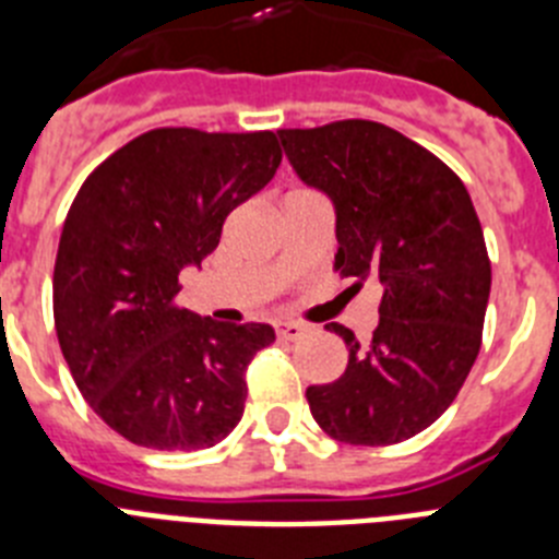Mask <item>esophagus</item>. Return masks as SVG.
<instances>
[{
	"label": "esophagus",
	"mask_w": 559,
	"mask_h": 559,
	"mask_svg": "<svg viewBox=\"0 0 559 559\" xmlns=\"http://www.w3.org/2000/svg\"><path fill=\"white\" fill-rule=\"evenodd\" d=\"M305 333H308V328H305V324H299V322H280V324H276V335H280V338H285V341H299Z\"/></svg>",
	"instance_id": "1"
}]
</instances>
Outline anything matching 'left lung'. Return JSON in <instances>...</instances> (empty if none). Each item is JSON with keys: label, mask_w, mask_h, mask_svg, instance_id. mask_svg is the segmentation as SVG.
Returning a JSON list of instances; mask_svg holds the SVG:
<instances>
[{"label": "left lung", "mask_w": 559, "mask_h": 559, "mask_svg": "<svg viewBox=\"0 0 559 559\" xmlns=\"http://www.w3.org/2000/svg\"><path fill=\"white\" fill-rule=\"evenodd\" d=\"M285 156L335 210V271L383 288L380 322L333 383L308 386L313 419L347 445H394L456 400L481 347L490 257L473 201L431 151L372 120L283 128Z\"/></svg>", "instance_id": "obj_1"}]
</instances>
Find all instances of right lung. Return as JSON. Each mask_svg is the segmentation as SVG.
Here are the masks:
<instances>
[{
	"label": "right lung",
	"mask_w": 559,
	"mask_h": 559,
	"mask_svg": "<svg viewBox=\"0 0 559 559\" xmlns=\"http://www.w3.org/2000/svg\"><path fill=\"white\" fill-rule=\"evenodd\" d=\"M274 131L156 128L83 181L52 274L61 353L86 403L153 451L218 445L243 417L246 369L269 324H224L173 302L224 221L274 179Z\"/></svg>",
	"instance_id": "right-lung-1"
}]
</instances>
